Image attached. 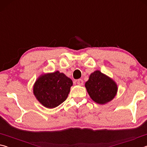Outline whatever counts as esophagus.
<instances>
[{
  "instance_id": "esophagus-1",
  "label": "esophagus",
  "mask_w": 147,
  "mask_h": 147,
  "mask_svg": "<svg viewBox=\"0 0 147 147\" xmlns=\"http://www.w3.org/2000/svg\"><path fill=\"white\" fill-rule=\"evenodd\" d=\"M77 84H78V85H79V86H83L84 85L83 80L78 79V80H77Z\"/></svg>"
}]
</instances>
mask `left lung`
I'll use <instances>...</instances> for the list:
<instances>
[{
    "label": "left lung",
    "mask_w": 147,
    "mask_h": 147,
    "mask_svg": "<svg viewBox=\"0 0 147 147\" xmlns=\"http://www.w3.org/2000/svg\"><path fill=\"white\" fill-rule=\"evenodd\" d=\"M85 86L92 100L100 104L113 100L118 89L115 81L100 71H95L90 74Z\"/></svg>",
    "instance_id": "1"
}]
</instances>
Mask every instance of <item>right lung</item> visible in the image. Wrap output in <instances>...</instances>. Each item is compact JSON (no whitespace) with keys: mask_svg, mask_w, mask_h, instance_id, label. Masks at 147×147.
Listing matches in <instances>:
<instances>
[{"mask_svg":"<svg viewBox=\"0 0 147 147\" xmlns=\"http://www.w3.org/2000/svg\"><path fill=\"white\" fill-rule=\"evenodd\" d=\"M73 81L59 71L41 74L33 87L34 94L47 108H54L63 102L70 92Z\"/></svg>","mask_w":147,"mask_h":147,"instance_id":"right-lung-1","label":"right lung"}]
</instances>
